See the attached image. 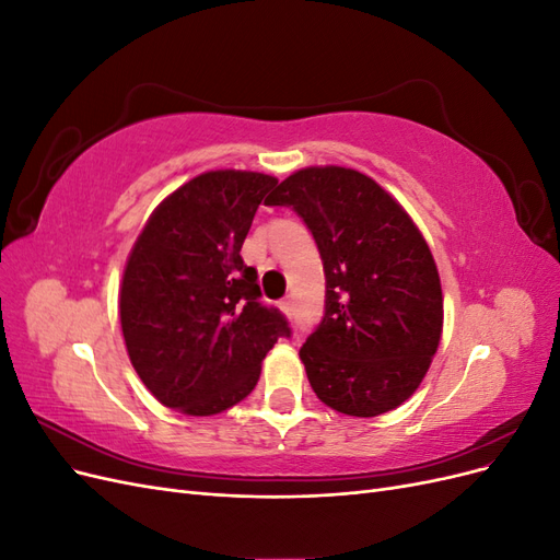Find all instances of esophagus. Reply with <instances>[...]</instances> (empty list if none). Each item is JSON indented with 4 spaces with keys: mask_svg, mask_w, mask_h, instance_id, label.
I'll list each match as a JSON object with an SVG mask.
<instances>
[{
    "mask_svg": "<svg viewBox=\"0 0 560 560\" xmlns=\"http://www.w3.org/2000/svg\"><path fill=\"white\" fill-rule=\"evenodd\" d=\"M280 311L284 313V317H287V319H292V317H294V306H292V301H290V299H284V301L280 303Z\"/></svg>",
    "mask_w": 560,
    "mask_h": 560,
    "instance_id": "esophagus-1",
    "label": "esophagus"
}]
</instances>
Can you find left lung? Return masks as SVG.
Wrapping results in <instances>:
<instances>
[{"label":"left lung","instance_id":"left-lung-1","mask_svg":"<svg viewBox=\"0 0 560 560\" xmlns=\"http://www.w3.org/2000/svg\"><path fill=\"white\" fill-rule=\"evenodd\" d=\"M268 206L301 214L325 264V317L299 350L313 393L346 416L397 409L444 329L442 280L420 229L376 179L341 165L301 167Z\"/></svg>","mask_w":560,"mask_h":560}]
</instances>
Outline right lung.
Wrapping results in <instances>:
<instances>
[{
    "instance_id": "obj_1",
    "label": "right lung",
    "mask_w": 560,
    "mask_h": 560,
    "mask_svg": "<svg viewBox=\"0 0 560 560\" xmlns=\"http://www.w3.org/2000/svg\"><path fill=\"white\" fill-rule=\"evenodd\" d=\"M278 179L252 171L202 173L149 214L118 290L132 369L167 409L214 416L243 401L266 352L290 334L259 303L257 270L241 247Z\"/></svg>"
}]
</instances>
